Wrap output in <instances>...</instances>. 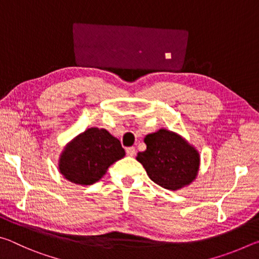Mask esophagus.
I'll use <instances>...</instances> for the list:
<instances>
[{"label": "esophagus", "instance_id": "esophagus-1", "mask_svg": "<svg viewBox=\"0 0 259 259\" xmlns=\"http://www.w3.org/2000/svg\"><path fill=\"white\" fill-rule=\"evenodd\" d=\"M125 152L129 156H134L136 154V148L135 147H126Z\"/></svg>", "mask_w": 259, "mask_h": 259}]
</instances>
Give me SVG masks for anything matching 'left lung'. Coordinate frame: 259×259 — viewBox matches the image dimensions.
Listing matches in <instances>:
<instances>
[{"label": "left lung", "instance_id": "1", "mask_svg": "<svg viewBox=\"0 0 259 259\" xmlns=\"http://www.w3.org/2000/svg\"><path fill=\"white\" fill-rule=\"evenodd\" d=\"M144 142L146 151L139 152L136 159L155 184L176 191L194 181L200 165L199 153L181 136L160 129L147 135Z\"/></svg>", "mask_w": 259, "mask_h": 259}]
</instances>
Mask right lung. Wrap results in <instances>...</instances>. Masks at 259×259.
<instances>
[{
    "mask_svg": "<svg viewBox=\"0 0 259 259\" xmlns=\"http://www.w3.org/2000/svg\"><path fill=\"white\" fill-rule=\"evenodd\" d=\"M124 155L119 139L105 129L90 128L64 148L59 170L69 182L91 185L106 174L109 165Z\"/></svg>",
    "mask_w": 259,
    "mask_h": 259,
    "instance_id": "1",
    "label": "right lung"
}]
</instances>
